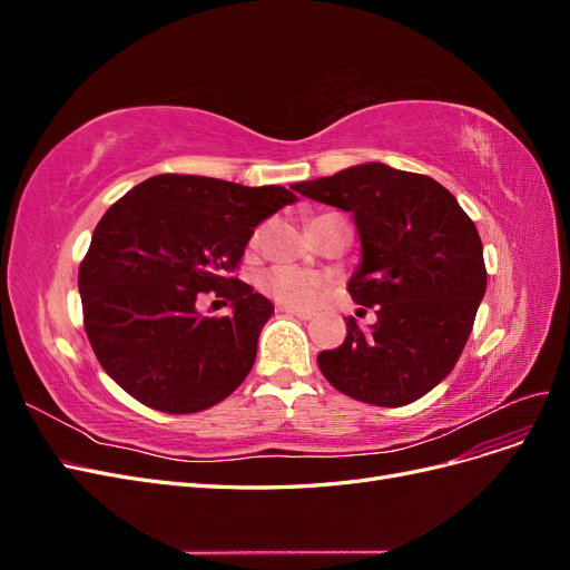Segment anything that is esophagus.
<instances>
[{"mask_svg": "<svg viewBox=\"0 0 570 570\" xmlns=\"http://www.w3.org/2000/svg\"><path fill=\"white\" fill-rule=\"evenodd\" d=\"M281 314H287V316H295V318H302V321H308L312 318V312H302V308H292V306H278Z\"/></svg>", "mask_w": 570, "mask_h": 570, "instance_id": "1", "label": "esophagus"}]
</instances>
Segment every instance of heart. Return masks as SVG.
<instances>
[{"mask_svg": "<svg viewBox=\"0 0 570 570\" xmlns=\"http://www.w3.org/2000/svg\"><path fill=\"white\" fill-rule=\"evenodd\" d=\"M258 289L283 306L292 308H312L331 289V281L316 273H306L292 266L266 268L256 278Z\"/></svg>", "mask_w": 570, "mask_h": 570, "instance_id": "obj_1", "label": "heart"}]
</instances>
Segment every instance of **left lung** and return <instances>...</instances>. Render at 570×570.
<instances>
[{
	"instance_id": "1",
	"label": "left lung",
	"mask_w": 570,
	"mask_h": 570,
	"mask_svg": "<svg viewBox=\"0 0 570 570\" xmlns=\"http://www.w3.org/2000/svg\"><path fill=\"white\" fill-rule=\"evenodd\" d=\"M295 187L354 214L364 256L347 289L377 316L368 333L344 318L347 337L318 354L325 381L373 406L421 400L456 366L485 295L475 223L438 180L385 164Z\"/></svg>"
}]
</instances>
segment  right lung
I'll use <instances>...</instances> for the list:
<instances>
[{
	"instance_id": "1",
	"label": "right lung",
	"mask_w": 570,
	"mask_h": 570,
	"mask_svg": "<svg viewBox=\"0 0 570 570\" xmlns=\"http://www.w3.org/2000/svg\"><path fill=\"white\" fill-rule=\"evenodd\" d=\"M297 195L281 185L164 174L109 206L80 262L85 333L114 381L164 413H197L239 387L273 304L235 278L258 223ZM204 294L230 317H202Z\"/></svg>"
}]
</instances>
